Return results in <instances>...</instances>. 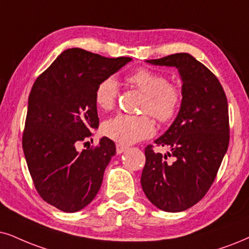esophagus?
Returning <instances> with one entry per match:
<instances>
[{
    "label": "esophagus",
    "mask_w": 249,
    "mask_h": 249,
    "mask_svg": "<svg viewBox=\"0 0 249 249\" xmlns=\"http://www.w3.org/2000/svg\"><path fill=\"white\" fill-rule=\"evenodd\" d=\"M126 149H127V147L124 146V144H121V143L116 144V152H117V154L124 153Z\"/></svg>",
    "instance_id": "esophagus-1"
}]
</instances>
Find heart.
Listing matches in <instances>:
<instances>
[{
  "instance_id": "obj_1",
  "label": "heart",
  "mask_w": 249,
  "mask_h": 249,
  "mask_svg": "<svg viewBox=\"0 0 249 249\" xmlns=\"http://www.w3.org/2000/svg\"><path fill=\"white\" fill-rule=\"evenodd\" d=\"M128 83L144 95L141 110L149 112L161 123L172 121L181 103V93L175 85L168 84L164 75L148 69H140L128 75ZM118 95L117 81L108 77L100 81L95 89V103L100 109L109 110ZM154 123L148 116L117 115L103 124L106 137L121 144H131L154 133Z\"/></svg>"
}]
</instances>
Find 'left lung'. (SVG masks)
I'll return each mask as SVG.
<instances>
[{"instance_id":"1","label":"left lung","mask_w":249,"mask_h":249,"mask_svg":"<svg viewBox=\"0 0 249 249\" xmlns=\"http://www.w3.org/2000/svg\"><path fill=\"white\" fill-rule=\"evenodd\" d=\"M146 62L177 69L182 97L174 123L154 141L170 148L168 156L174 157V162L147 146L141 186L159 209L182 212L208 192L228 150V100L215 74L187 53Z\"/></svg>"}]
</instances>
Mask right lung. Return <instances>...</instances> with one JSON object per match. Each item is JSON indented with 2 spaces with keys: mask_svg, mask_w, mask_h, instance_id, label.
<instances>
[{
  "mask_svg": "<svg viewBox=\"0 0 249 249\" xmlns=\"http://www.w3.org/2000/svg\"><path fill=\"white\" fill-rule=\"evenodd\" d=\"M131 61L67 49L31 89L24 155L37 193L62 212H79L101 187L105 170L116 154L115 142L103 137L99 146L83 152L77 144L99 127L96 86Z\"/></svg>",
  "mask_w": 249,
  "mask_h": 249,
  "instance_id": "add662e5",
  "label": "right lung"
}]
</instances>
